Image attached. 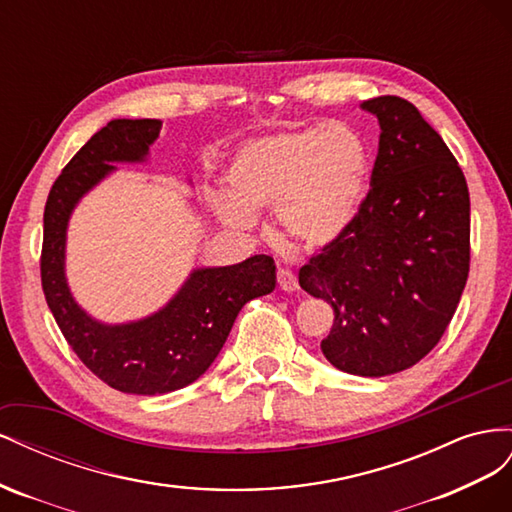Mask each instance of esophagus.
<instances>
[{
    "mask_svg": "<svg viewBox=\"0 0 512 512\" xmlns=\"http://www.w3.org/2000/svg\"><path fill=\"white\" fill-rule=\"evenodd\" d=\"M276 281H279V287L283 291H296L298 289V276L291 272L289 268H279V272H276Z\"/></svg>",
    "mask_w": 512,
    "mask_h": 512,
    "instance_id": "1",
    "label": "esophagus"
}]
</instances>
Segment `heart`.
<instances>
[{
    "label": "heart",
    "instance_id": "b5f03b06",
    "mask_svg": "<svg viewBox=\"0 0 512 512\" xmlns=\"http://www.w3.org/2000/svg\"><path fill=\"white\" fill-rule=\"evenodd\" d=\"M371 152L345 122L313 124L244 143L225 173L228 195L214 210L233 229H253L255 212L274 210L281 238L321 248L358 218L369 193Z\"/></svg>",
    "mask_w": 512,
    "mask_h": 512
}]
</instances>
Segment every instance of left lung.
I'll return each instance as SVG.
<instances>
[{
  "label": "left lung",
  "mask_w": 512,
  "mask_h": 512,
  "mask_svg": "<svg viewBox=\"0 0 512 512\" xmlns=\"http://www.w3.org/2000/svg\"><path fill=\"white\" fill-rule=\"evenodd\" d=\"M379 120L371 191L343 238L300 268L334 321L321 352L339 371L384 377L442 339L470 272V193L444 139L399 96L362 102Z\"/></svg>",
  "instance_id": "left-lung-1"
}]
</instances>
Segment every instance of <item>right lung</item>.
<instances>
[{
  "label": "right lung",
  "instance_id": "add662e5",
  "mask_svg": "<svg viewBox=\"0 0 512 512\" xmlns=\"http://www.w3.org/2000/svg\"><path fill=\"white\" fill-rule=\"evenodd\" d=\"M160 120H111L72 156L45 206L40 279L49 309L72 352L107 386L128 394H165L193 384L221 352L242 306L276 285L274 259L255 255L225 268H199L158 313L109 326L72 298L66 227L79 199L107 178L111 163H143Z\"/></svg>",
  "mask_w": 512,
  "mask_h": 512
}]
</instances>
